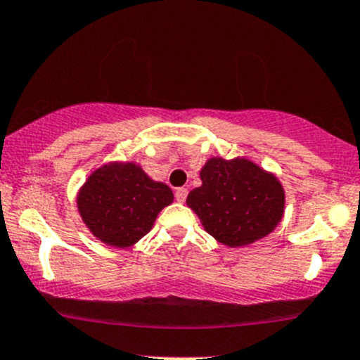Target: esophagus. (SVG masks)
<instances>
[{
    "label": "esophagus",
    "instance_id": "esophagus-1",
    "mask_svg": "<svg viewBox=\"0 0 360 360\" xmlns=\"http://www.w3.org/2000/svg\"><path fill=\"white\" fill-rule=\"evenodd\" d=\"M187 193H188V191L185 187L176 188V192H175L176 202H185V199H187Z\"/></svg>",
    "mask_w": 360,
    "mask_h": 360
}]
</instances>
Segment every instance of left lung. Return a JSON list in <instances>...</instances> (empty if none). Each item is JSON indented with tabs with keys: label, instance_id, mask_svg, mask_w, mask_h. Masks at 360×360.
Masks as SVG:
<instances>
[{
	"label": "left lung",
	"instance_id": "left-lung-1",
	"mask_svg": "<svg viewBox=\"0 0 360 360\" xmlns=\"http://www.w3.org/2000/svg\"><path fill=\"white\" fill-rule=\"evenodd\" d=\"M187 205L219 243L245 246L267 236L284 214V188L272 173L245 158H211Z\"/></svg>",
	"mask_w": 360,
	"mask_h": 360
}]
</instances>
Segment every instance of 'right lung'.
Masks as SVG:
<instances>
[{
	"mask_svg": "<svg viewBox=\"0 0 360 360\" xmlns=\"http://www.w3.org/2000/svg\"><path fill=\"white\" fill-rule=\"evenodd\" d=\"M172 202V188L153 181L134 163L103 165L78 192L83 223L100 241L117 248L137 243Z\"/></svg>",
	"mask_w": 360,
	"mask_h": 360,
	"instance_id": "1",
	"label": "right lung"
}]
</instances>
